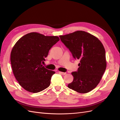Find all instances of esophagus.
Instances as JSON below:
<instances>
[{
  "instance_id": "esophagus-1",
  "label": "esophagus",
  "mask_w": 120,
  "mask_h": 120,
  "mask_svg": "<svg viewBox=\"0 0 120 120\" xmlns=\"http://www.w3.org/2000/svg\"><path fill=\"white\" fill-rule=\"evenodd\" d=\"M59 72L60 74V75H65L66 74V72H61V71H59Z\"/></svg>"
}]
</instances>
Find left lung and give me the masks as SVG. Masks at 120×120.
<instances>
[{"instance_id": "obj_1", "label": "left lung", "mask_w": 120, "mask_h": 120, "mask_svg": "<svg viewBox=\"0 0 120 120\" xmlns=\"http://www.w3.org/2000/svg\"><path fill=\"white\" fill-rule=\"evenodd\" d=\"M60 37L74 59L79 60L78 71L71 72L74 80L68 86L79 93L91 91L99 84L107 67L103 44L97 38L84 31Z\"/></svg>"}]
</instances>
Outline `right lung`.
I'll use <instances>...</instances> for the list:
<instances>
[{
	"mask_svg": "<svg viewBox=\"0 0 120 120\" xmlns=\"http://www.w3.org/2000/svg\"><path fill=\"white\" fill-rule=\"evenodd\" d=\"M59 41L56 36L30 32L16 42L11 52L10 61L14 77L24 90L37 93L49 86L55 72L42 64L49 49Z\"/></svg>",
	"mask_w": 120,
	"mask_h": 120,
	"instance_id": "add662e5",
	"label": "right lung"
}]
</instances>
